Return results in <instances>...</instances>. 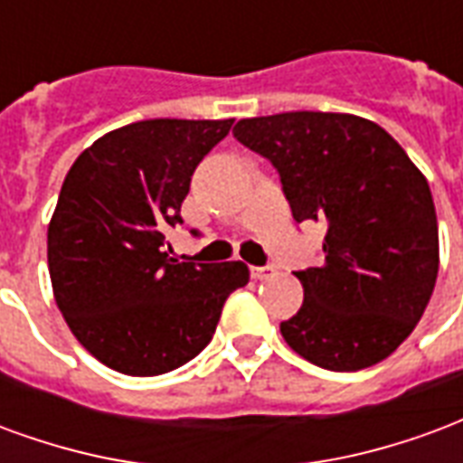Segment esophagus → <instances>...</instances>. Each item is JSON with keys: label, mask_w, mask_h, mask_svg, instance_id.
<instances>
[{"label": "esophagus", "mask_w": 463, "mask_h": 463, "mask_svg": "<svg viewBox=\"0 0 463 463\" xmlns=\"http://www.w3.org/2000/svg\"><path fill=\"white\" fill-rule=\"evenodd\" d=\"M251 276H254L256 281H264V279L276 276V269L273 266H251Z\"/></svg>", "instance_id": "obj_1"}]
</instances>
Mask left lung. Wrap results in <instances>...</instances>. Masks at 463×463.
I'll return each instance as SVG.
<instances>
[{
	"instance_id": "8db88e82",
	"label": "left lung",
	"mask_w": 463,
	"mask_h": 463,
	"mask_svg": "<svg viewBox=\"0 0 463 463\" xmlns=\"http://www.w3.org/2000/svg\"><path fill=\"white\" fill-rule=\"evenodd\" d=\"M234 137L273 162L296 222L326 224V261L296 273L303 306L281 323L283 340L335 373L392 355L439 273L427 177L392 135L350 113L244 118Z\"/></svg>"
}]
</instances>
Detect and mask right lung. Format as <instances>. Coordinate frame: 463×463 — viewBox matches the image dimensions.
<instances>
[{"mask_svg":"<svg viewBox=\"0 0 463 463\" xmlns=\"http://www.w3.org/2000/svg\"><path fill=\"white\" fill-rule=\"evenodd\" d=\"M229 120L155 118L110 130L71 165L49 222V276L61 316L116 373L153 377L199 355L241 261L177 264L165 232L182 224L192 172Z\"/></svg>","mask_w":463,"mask_h":463,"instance_id":"add662e5","label":"right lung"}]
</instances>
